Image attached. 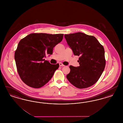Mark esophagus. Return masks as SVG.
I'll list each match as a JSON object with an SVG mask.
<instances>
[{
    "mask_svg": "<svg viewBox=\"0 0 123 123\" xmlns=\"http://www.w3.org/2000/svg\"><path fill=\"white\" fill-rule=\"evenodd\" d=\"M59 66H64V64H63L62 63H59Z\"/></svg>",
    "mask_w": 123,
    "mask_h": 123,
    "instance_id": "34e87169",
    "label": "esophagus"
}]
</instances>
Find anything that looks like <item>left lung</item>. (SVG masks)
<instances>
[{"mask_svg": "<svg viewBox=\"0 0 123 123\" xmlns=\"http://www.w3.org/2000/svg\"><path fill=\"white\" fill-rule=\"evenodd\" d=\"M75 55L79 56V66H70L68 81L78 88L89 87L98 81L105 69L104 47L96 38L81 32L65 35Z\"/></svg>", "mask_w": 123, "mask_h": 123, "instance_id": "left-lung-1", "label": "left lung"}]
</instances>
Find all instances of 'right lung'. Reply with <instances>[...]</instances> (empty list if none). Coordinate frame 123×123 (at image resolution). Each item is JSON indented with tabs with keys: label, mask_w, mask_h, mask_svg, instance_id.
Instances as JSON below:
<instances>
[{
	"label": "right lung",
	"mask_w": 123,
	"mask_h": 123,
	"mask_svg": "<svg viewBox=\"0 0 123 123\" xmlns=\"http://www.w3.org/2000/svg\"><path fill=\"white\" fill-rule=\"evenodd\" d=\"M64 34L32 33L19 41L15 53L18 73L32 88H40L52 78L59 64H51L44 58L53 54V48L62 41Z\"/></svg>",
	"instance_id": "add662e5"
}]
</instances>
